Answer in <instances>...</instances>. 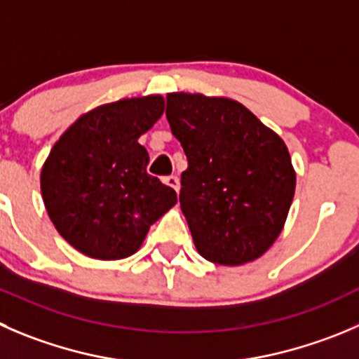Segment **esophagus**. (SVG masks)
Here are the masks:
<instances>
[{
	"instance_id": "esophagus-1",
	"label": "esophagus",
	"mask_w": 359,
	"mask_h": 359,
	"mask_svg": "<svg viewBox=\"0 0 359 359\" xmlns=\"http://www.w3.org/2000/svg\"><path fill=\"white\" fill-rule=\"evenodd\" d=\"M163 182H165L169 187H172L176 192H180V177H177L176 174H170V176H167Z\"/></svg>"
}]
</instances>
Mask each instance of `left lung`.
Listing matches in <instances>:
<instances>
[{"mask_svg":"<svg viewBox=\"0 0 359 359\" xmlns=\"http://www.w3.org/2000/svg\"><path fill=\"white\" fill-rule=\"evenodd\" d=\"M165 116L189 160L180 204L197 252L224 266L261 257L294 197L285 142L231 98L169 93Z\"/></svg>","mask_w":359,"mask_h":359,"instance_id":"1","label":"left lung"}]
</instances>
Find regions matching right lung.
Wrapping results in <instances>:
<instances>
[{
	"mask_svg": "<svg viewBox=\"0 0 359 359\" xmlns=\"http://www.w3.org/2000/svg\"><path fill=\"white\" fill-rule=\"evenodd\" d=\"M160 95L123 98L81 116L53 146L40 174L43 204L57 233L102 261L135 254L149 227L177 203L149 176L139 137L163 114Z\"/></svg>",
	"mask_w": 359,
	"mask_h": 359,
	"instance_id": "add662e5",
	"label": "right lung"
}]
</instances>
